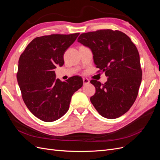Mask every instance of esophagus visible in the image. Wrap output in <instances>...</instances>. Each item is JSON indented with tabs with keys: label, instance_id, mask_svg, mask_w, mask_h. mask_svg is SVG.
Here are the masks:
<instances>
[{
	"label": "esophagus",
	"instance_id": "esophagus-1",
	"mask_svg": "<svg viewBox=\"0 0 160 160\" xmlns=\"http://www.w3.org/2000/svg\"><path fill=\"white\" fill-rule=\"evenodd\" d=\"M83 81L84 85H87V84L89 83V80L88 78H83Z\"/></svg>",
	"mask_w": 160,
	"mask_h": 160
}]
</instances>
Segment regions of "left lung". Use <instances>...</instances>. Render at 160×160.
Listing matches in <instances>:
<instances>
[{
  "instance_id": "1",
  "label": "left lung",
  "mask_w": 160,
  "mask_h": 160,
  "mask_svg": "<svg viewBox=\"0 0 160 160\" xmlns=\"http://www.w3.org/2000/svg\"><path fill=\"white\" fill-rule=\"evenodd\" d=\"M77 41L91 50L96 67L108 77L104 84L90 81L96 89L90 98L91 103L103 118L123 115L135 102L142 82L137 47L127 35L117 30L82 33Z\"/></svg>"
}]
</instances>
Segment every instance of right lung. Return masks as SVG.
Masks as SVG:
<instances>
[{"label": "right lung", "mask_w": 160, "mask_h": 160, "mask_svg": "<svg viewBox=\"0 0 160 160\" xmlns=\"http://www.w3.org/2000/svg\"><path fill=\"white\" fill-rule=\"evenodd\" d=\"M79 35L36 37L19 58L17 78L22 99L31 112L43 122H54L64 115L72 95L83 86L81 77L61 81L56 79L54 71L63 65L64 53Z\"/></svg>", "instance_id": "right-lung-1"}]
</instances>
